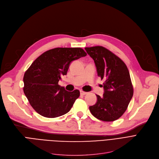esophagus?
Wrapping results in <instances>:
<instances>
[{
  "mask_svg": "<svg viewBox=\"0 0 159 159\" xmlns=\"http://www.w3.org/2000/svg\"><path fill=\"white\" fill-rule=\"evenodd\" d=\"M80 95H86V94H87L86 92H85V91H82V90H80Z\"/></svg>",
  "mask_w": 159,
  "mask_h": 159,
  "instance_id": "obj_1",
  "label": "esophagus"
}]
</instances>
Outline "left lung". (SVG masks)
Listing matches in <instances>:
<instances>
[{"instance_id":"obj_1","label":"left lung","mask_w":159,"mask_h":159,"mask_svg":"<svg viewBox=\"0 0 159 159\" xmlns=\"http://www.w3.org/2000/svg\"><path fill=\"white\" fill-rule=\"evenodd\" d=\"M93 58L98 76L104 80V93L97 95V101L89 106L95 117L105 121L117 120L127 110L133 95V88L126 65L119 57L102 46L85 48Z\"/></svg>"}]
</instances>
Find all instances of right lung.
Segmentation results:
<instances>
[{
    "label": "right lung",
    "instance_id": "1",
    "mask_svg": "<svg viewBox=\"0 0 159 159\" xmlns=\"http://www.w3.org/2000/svg\"><path fill=\"white\" fill-rule=\"evenodd\" d=\"M86 55L80 48H56L43 53L31 64L24 75L23 90L39 114L55 118L69 112L80 91H68L58 83L73 61Z\"/></svg>",
    "mask_w": 159,
    "mask_h": 159
}]
</instances>
